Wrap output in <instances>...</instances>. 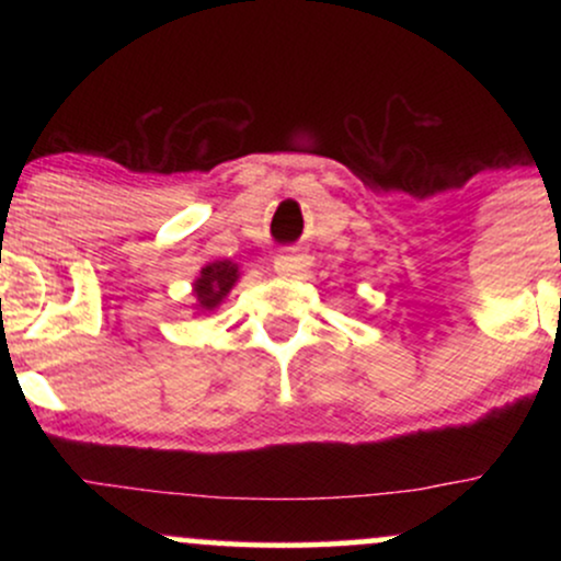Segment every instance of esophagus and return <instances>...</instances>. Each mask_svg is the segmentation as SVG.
<instances>
[{
	"label": "esophagus",
	"mask_w": 561,
	"mask_h": 561,
	"mask_svg": "<svg viewBox=\"0 0 561 561\" xmlns=\"http://www.w3.org/2000/svg\"><path fill=\"white\" fill-rule=\"evenodd\" d=\"M313 259L300 248H282L274 259V272L282 276H306L311 272Z\"/></svg>",
	"instance_id": "obj_1"
}]
</instances>
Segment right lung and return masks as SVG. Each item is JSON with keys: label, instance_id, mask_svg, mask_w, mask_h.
Wrapping results in <instances>:
<instances>
[{"label": "right lung", "instance_id": "add662e5", "mask_svg": "<svg viewBox=\"0 0 561 561\" xmlns=\"http://www.w3.org/2000/svg\"><path fill=\"white\" fill-rule=\"evenodd\" d=\"M237 266L231 261H214L203 268L195 282V295L199 308H216L237 282Z\"/></svg>", "mask_w": 561, "mask_h": 561}]
</instances>
